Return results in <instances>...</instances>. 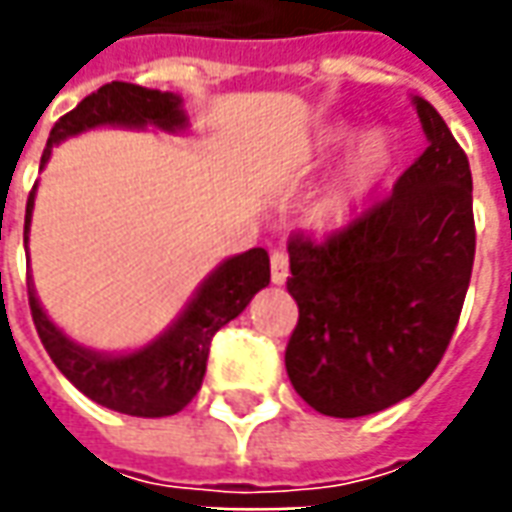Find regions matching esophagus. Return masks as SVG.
<instances>
[{
	"label": "esophagus",
	"instance_id": "esophagus-1",
	"mask_svg": "<svg viewBox=\"0 0 512 512\" xmlns=\"http://www.w3.org/2000/svg\"><path fill=\"white\" fill-rule=\"evenodd\" d=\"M288 255L277 249V252H271V282L274 285H285L288 282Z\"/></svg>",
	"mask_w": 512,
	"mask_h": 512
}]
</instances>
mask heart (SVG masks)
<instances>
[{"instance_id": "obj_1", "label": "heart", "mask_w": 512, "mask_h": 512, "mask_svg": "<svg viewBox=\"0 0 512 512\" xmlns=\"http://www.w3.org/2000/svg\"><path fill=\"white\" fill-rule=\"evenodd\" d=\"M351 139H354V131L348 126L323 128L321 134L315 136L312 158L323 161L343 145H348ZM395 158V142L384 131H370V134L359 136L348 158H345L343 169H340V178L323 202V219L332 224L351 219L384 183L389 169L395 167Z\"/></svg>"}]
</instances>
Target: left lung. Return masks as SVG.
Wrapping results in <instances>:
<instances>
[{"label":"left lung","instance_id":"1","mask_svg":"<svg viewBox=\"0 0 512 512\" xmlns=\"http://www.w3.org/2000/svg\"><path fill=\"white\" fill-rule=\"evenodd\" d=\"M414 106L428 147L392 194L323 241H288L299 323L285 367L326 417H365L414 395L447 351L469 290V158L425 98Z\"/></svg>","mask_w":512,"mask_h":512}]
</instances>
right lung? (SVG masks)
<instances>
[{
  "label": "right lung",
  "mask_w": 512,
  "mask_h": 512,
  "mask_svg": "<svg viewBox=\"0 0 512 512\" xmlns=\"http://www.w3.org/2000/svg\"><path fill=\"white\" fill-rule=\"evenodd\" d=\"M164 128L178 131L186 128V115L180 109V98L161 90H147L139 84L112 82L87 95L73 112L60 117L51 128L49 142L40 158V167L49 161L51 147L62 139L76 136L95 126H128ZM35 208V189L29 191L27 216H24V246H27L29 222ZM271 279L266 249H249L244 255L224 260L222 266L205 279L194 299L180 312V318L153 343L134 354H98L84 345L73 343L49 321L35 296V285L27 277L29 310L40 334V343L49 351L51 362L79 392L95 400L98 406L112 408L131 417H169L202 386L208 351L213 334L246 310L257 290H263Z\"/></svg>",
  "instance_id": "1"
}]
</instances>
